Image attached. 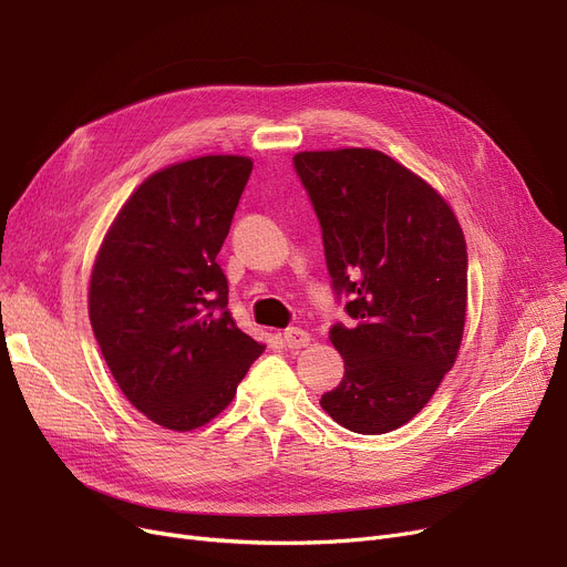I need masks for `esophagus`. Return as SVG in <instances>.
Masks as SVG:
<instances>
[{"mask_svg":"<svg viewBox=\"0 0 567 567\" xmlns=\"http://www.w3.org/2000/svg\"><path fill=\"white\" fill-rule=\"evenodd\" d=\"M282 340L289 350H301V348H306V344H310V333L299 327H291L282 333Z\"/></svg>","mask_w":567,"mask_h":567,"instance_id":"esophagus-1","label":"esophagus"}]
</instances>
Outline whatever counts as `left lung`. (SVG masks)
<instances>
[{
  "label": "left lung",
  "instance_id": "left-lung-1",
  "mask_svg": "<svg viewBox=\"0 0 567 567\" xmlns=\"http://www.w3.org/2000/svg\"><path fill=\"white\" fill-rule=\"evenodd\" d=\"M322 227L336 297L352 327L329 338L344 361L319 405L363 435L401 429L456 361L467 303V252L450 204L371 147L293 155Z\"/></svg>",
  "mask_w": 567,
  "mask_h": 567
}]
</instances>
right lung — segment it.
<instances>
[{
	"instance_id": "1",
	"label": "right lung",
	"mask_w": 567,
	"mask_h": 567,
	"mask_svg": "<svg viewBox=\"0 0 567 567\" xmlns=\"http://www.w3.org/2000/svg\"><path fill=\"white\" fill-rule=\"evenodd\" d=\"M252 159L206 155L145 178L92 266L90 322L106 365L147 420L192 431L236 396L264 344L243 333L217 252Z\"/></svg>"
}]
</instances>
